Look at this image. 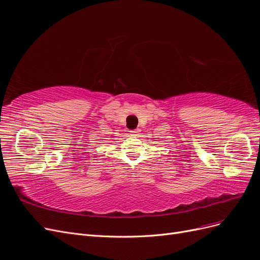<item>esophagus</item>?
<instances>
[{"label":"esophagus","instance_id":"1","mask_svg":"<svg viewBox=\"0 0 260 260\" xmlns=\"http://www.w3.org/2000/svg\"><path fill=\"white\" fill-rule=\"evenodd\" d=\"M131 132V136H138L139 133H140V130L139 129H136V130H132V131H130Z\"/></svg>","mask_w":260,"mask_h":260}]
</instances>
